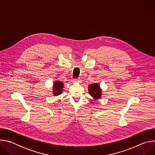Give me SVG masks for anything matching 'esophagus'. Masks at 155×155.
Segmentation results:
<instances>
[{
  "label": "esophagus",
  "instance_id": "esophagus-1",
  "mask_svg": "<svg viewBox=\"0 0 155 155\" xmlns=\"http://www.w3.org/2000/svg\"><path fill=\"white\" fill-rule=\"evenodd\" d=\"M74 83H79L81 81V80L80 78H75L73 80Z\"/></svg>",
  "mask_w": 155,
  "mask_h": 155
}]
</instances>
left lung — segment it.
Returning a JSON list of instances; mask_svg holds the SVG:
<instances>
[{"instance_id": "obj_1", "label": "left lung", "mask_w": 155, "mask_h": 155, "mask_svg": "<svg viewBox=\"0 0 155 155\" xmlns=\"http://www.w3.org/2000/svg\"><path fill=\"white\" fill-rule=\"evenodd\" d=\"M88 91L90 94L94 99H99L101 97V90L98 84L93 83L90 84L88 87Z\"/></svg>"}]
</instances>
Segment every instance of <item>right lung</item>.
I'll return each instance as SVG.
<instances>
[{
  "instance_id": "1",
  "label": "right lung",
  "mask_w": 155,
  "mask_h": 155,
  "mask_svg": "<svg viewBox=\"0 0 155 155\" xmlns=\"http://www.w3.org/2000/svg\"><path fill=\"white\" fill-rule=\"evenodd\" d=\"M64 84L63 83L59 81H56L53 86V94L54 96H58L60 94L62 91Z\"/></svg>"
}]
</instances>
